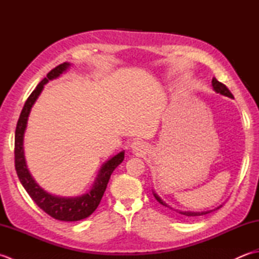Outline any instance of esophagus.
Segmentation results:
<instances>
[{
  "mask_svg": "<svg viewBox=\"0 0 259 259\" xmlns=\"http://www.w3.org/2000/svg\"><path fill=\"white\" fill-rule=\"evenodd\" d=\"M130 147H131V150H133V152L136 153V155H142V153H146L148 150V146L146 142L140 141V140L133 142Z\"/></svg>",
  "mask_w": 259,
  "mask_h": 259,
  "instance_id": "34e87169",
  "label": "esophagus"
}]
</instances>
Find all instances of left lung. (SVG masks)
Here are the masks:
<instances>
[{"instance_id":"obj_1","label":"left lung","mask_w":259,"mask_h":259,"mask_svg":"<svg viewBox=\"0 0 259 259\" xmlns=\"http://www.w3.org/2000/svg\"><path fill=\"white\" fill-rule=\"evenodd\" d=\"M211 85H212L213 91L219 93V95L225 96V97H228V98H234L232 93H230V91L227 89V87L225 85V84H223L222 82H219L216 78H212ZM152 194H153V196H155L156 200H157L159 203H160V205H162V206H164V207H167V208H169V209H172V210H176L178 213L183 214V216H187V217L202 216V214H207V213L211 212V211H213V210H217V209H219V208L222 207V205H221V206H218V207H216L214 209H211V210H206V211H184V210H178V209H175V208H172V207H170V206L168 205V203H166V201H163V200L161 199V198H160V196H159L158 194H156V192L153 191V190H152Z\"/></svg>"}]
</instances>
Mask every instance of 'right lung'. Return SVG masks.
<instances>
[{"label": "right lung", "mask_w": 259, "mask_h": 259, "mask_svg": "<svg viewBox=\"0 0 259 259\" xmlns=\"http://www.w3.org/2000/svg\"><path fill=\"white\" fill-rule=\"evenodd\" d=\"M71 67V63L64 62L58 65L57 68L51 70L47 74V78L43 79L33 91L24 104L20 118L16 124L15 130V142H14V156H15V169L18 177L22 186L24 187L27 194L32 198L36 205L40 207L43 211H46L51 217L62 222H78L81 219L89 217L90 214L96 210L101 198L106 191L109 179L111 177L113 170L123 161L124 150L118 152L102 164L99 170V174L93 183L91 188L85 194L75 196V197H60L52 195L50 192L45 190L38 185L35 179L33 178L29 168H27L25 156H24V134L26 130L27 119L31 112L33 104L37 100L38 96L50 80L59 78Z\"/></svg>", "instance_id": "1"}]
</instances>
